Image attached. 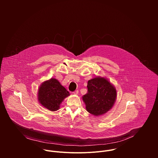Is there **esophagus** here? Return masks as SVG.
<instances>
[{"label": "esophagus", "instance_id": "34e87169", "mask_svg": "<svg viewBox=\"0 0 158 158\" xmlns=\"http://www.w3.org/2000/svg\"><path fill=\"white\" fill-rule=\"evenodd\" d=\"M78 93H79V91H77H77H75L74 92H73V94H74V95H77Z\"/></svg>", "mask_w": 158, "mask_h": 158}]
</instances>
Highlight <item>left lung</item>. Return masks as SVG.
I'll return each instance as SVG.
<instances>
[{
    "instance_id": "obj_1",
    "label": "left lung",
    "mask_w": 158,
    "mask_h": 158,
    "mask_svg": "<svg viewBox=\"0 0 158 158\" xmlns=\"http://www.w3.org/2000/svg\"><path fill=\"white\" fill-rule=\"evenodd\" d=\"M87 93L82 97L88 112L95 116L105 114L113 107L117 90L106 77L96 76L87 82Z\"/></svg>"
}]
</instances>
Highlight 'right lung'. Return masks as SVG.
Segmentation results:
<instances>
[{"mask_svg":"<svg viewBox=\"0 0 158 158\" xmlns=\"http://www.w3.org/2000/svg\"><path fill=\"white\" fill-rule=\"evenodd\" d=\"M70 93L55 78L44 81L37 91V99L44 107L51 111L59 109L62 102Z\"/></svg>","mask_w":158,"mask_h":158,"instance_id":"1","label":"right lung"}]
</instances>
